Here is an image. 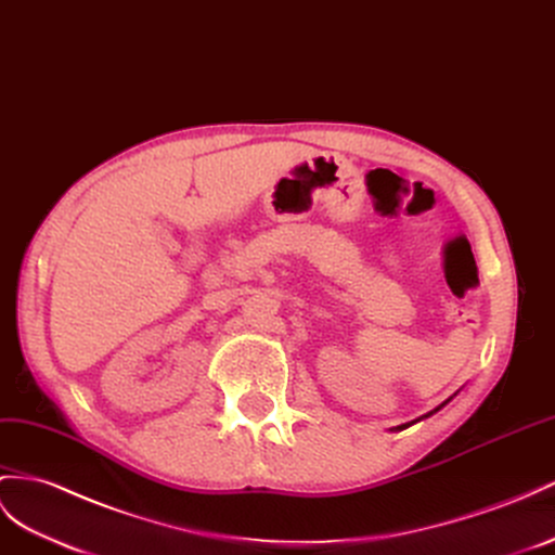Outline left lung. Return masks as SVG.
Instances as JSON below:
<instances>
[{"mask_svg": "<svg viewBox=\"0 0 555 555\" xmlns=\"http://www.w3.org/2000/svg\"><path fill=\"white\" fill-rule=\"evenodd\" d=\"M448 401H450V399H448ZM448 401H446V403H448ZM446 403H443V405H446ZM443 405H438L436 410H440V408H443ZM436 410H431V413H429V415H434V413H436ZM429 415H424V417H429ZM415 422H417V420H415ZM415 422H413V424H415ZM405 426H410V424H401V426H399V429H405Z\"/></svg>", "mask_w": 555, "mask_h": 555, "instance_id": "8db88e82", "label": "left lung"}]
</instances>
